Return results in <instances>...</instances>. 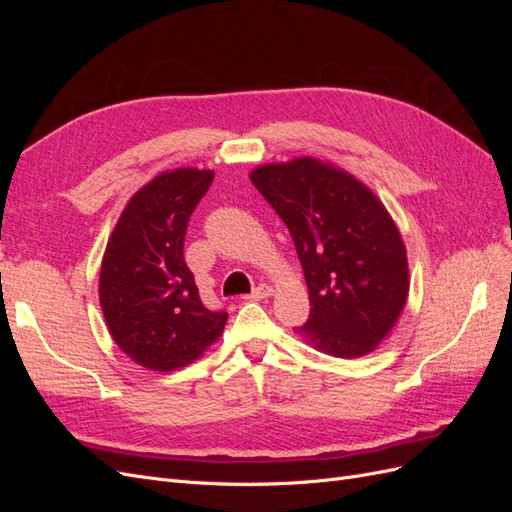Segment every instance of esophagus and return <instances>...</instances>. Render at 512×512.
I'll list each match as a JSON object with an SVG mask.
<instances>
[{
    "instance_id": "esophagus-1",
    "label": "esophagus",
    "mask_w": 512,
    "mask_h": 512,
    "mask_svg": "<svg viewBox=\"0 0 512 512\" xmlns=\"http://www.w3.org/2000/svg\"><path fill=\"white\" fill-rule=\"evenodd\" d=\"M273 294V290H271V286H267V284H260L254 292H250V294H245V301H260V299H269Z\"/></svg>"
}]
</instances>
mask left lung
<instances>
[{
	"mask_svg": "<svg viewBox=\"0 0 512 512\" xmlns=\"http://www.w3.org/2000/svg\"><path fill=\"white\" fill-rule=\"evenodd\" d=\"M250 179L288 226L301 260L312 309L297 333L342 359L374 350L410 286L389 211L367 185L314 158L258 166Z\"/></svg>",
	"mask_w": 512,
	"mask_h": 512,
	"instance_id": "8db88e82",
	"label": "left lung"
}]
</instances>
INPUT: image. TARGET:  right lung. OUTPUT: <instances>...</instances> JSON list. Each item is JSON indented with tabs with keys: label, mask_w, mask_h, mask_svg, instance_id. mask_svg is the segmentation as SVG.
<instances>
[{
	"label": "right lung",
	"mask_w": 512,
	"mask_h": 512,
	"mask_svg": "<svg viewBox=\"0 0 512 512\" xmlns=\"http://www.w3.org/2000/svg\"><path fill=\"white\" fill-rule=\"evenodd\" d=\"M211 170L177 168L138 190L108 239L100 305L115 344L153 371L190 365L224 331L228 314L200 301L185 265L190 215L209 190Z\"/></svg>",
	"instance_id": "obj_1"
}]
</instances>
